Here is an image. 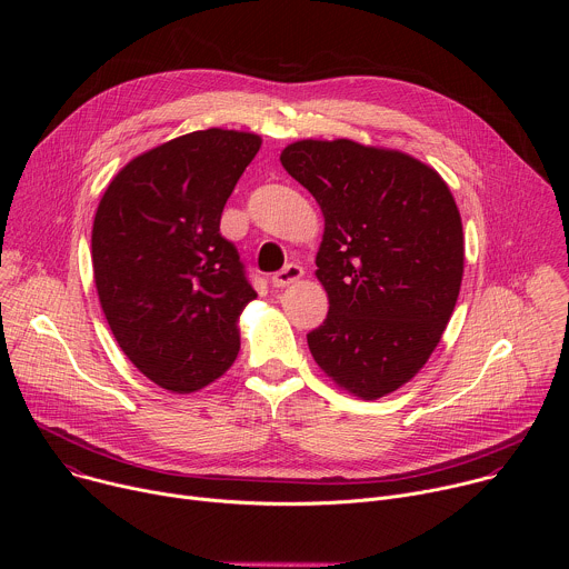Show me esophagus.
Instances as JSON below:
<instances>
[{
  "label": "esophagus",
  "mask_w": 569,
  "mask_h": 569,
  "mask_svg": "<svg viewBox=\"0 0 569 569\" xmlns=\"http://www.w3.org/2000/svg\"><path fill=\"white\" fill-rule=\"evenodd\" d=\"M301 274H303V268H301V266L288 263L283 270H279V272L272 274V286H274V288H286V286L299 281Z\"/></svg>",
  "instance_id": "34e87169"
}]
</instances>
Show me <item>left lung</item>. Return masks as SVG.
Masks as SVG:
<instances>
[{
	"mask_svg": "<svg viewBox=\"0 0 569 569\" xmlns=\"http://www.w3.org/2000/svg\"><path fill=\"white\" fill-rule=\"evenodd\" d=\"M283 169L323 213L317 279L329 315L310 331L315 362L365 400L419 373L455 310L463 231L455 198L423 161L351 139L295 141Z\"/></svg>",
	"mask_w": 569,
	"mask_h": 569,
	"instance_id": "1",
	"label": "left lung"
}]
</instances>
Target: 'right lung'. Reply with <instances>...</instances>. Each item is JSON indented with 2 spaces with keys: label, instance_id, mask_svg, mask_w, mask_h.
<instances>
[{
  "label": "right lung",
  "instance_id": "obj_1",
  "mask_svg": "<svg viewBox=\"0 0 569 569\" xmlns=\"http://www.w3.org/2000/svg\"><path fill=\"white\" fill-rule=\"evenodd\" d=\"M261 137L198 130L126 164L92 229L101 308L128 360L154 385L191 393L240 349L238 317L254 297L220 216Z\"/></svg>",
  "mask_w": 569,
  "mask_h": 569
}]
</instances>
